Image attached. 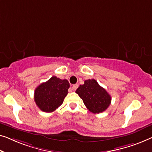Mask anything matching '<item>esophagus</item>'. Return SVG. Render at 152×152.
Returning <instances> with one entry per match:
<instances>
[{
	"label": "esophagus",
	"mask_w": 152,
	"mask_h": 152,
	"mask_svg": "<svg viewBox=\"0 0 152 152\" xmlns=\"http://www.w3.org/2000/svg\"><path fill=\"white\" fill-rule=\"evenodd\" d=\"M78 87V85H74L73 86H72V90L75 91V90H76V89Z\"/></svg>",
	"instance_id": "34e87169"
}]
</instances>
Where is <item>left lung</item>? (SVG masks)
<instances>
[{"label":"left lung","mask_w":152,"mask_h":152,"mask_svg":"<svg viewBox=\"0 0 152 152\" xmlns=\"http://www.w3.org/2000/svg\"><path fill=\"white\" fill-rule=\"evenodd\" d=\"M76 93L83 99L87 109L93 113H102L111 102V97L108 93L94 79L85 80Z\"/></svg>","instance_id":"8db88e82"}]
</instances>
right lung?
Listing matches in <instances>:
<instances>
[{"label": "right lung", "mask_w": 152, "mask_h": 152, "mask_svg": "<svg viewBox=\"0 0 152 152\" xmlns=\"http://www.w3.org/2000/svg\"><path fill=\"white\" fill-rule=\"evenodd\" d=\"M69 87V83L66 79L61 80L53 76L36 88L34 100L41 110L53 112L63 104L68 94Z\"/></svg>", "instance_id": "1"}]
</instances>
